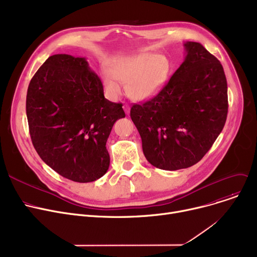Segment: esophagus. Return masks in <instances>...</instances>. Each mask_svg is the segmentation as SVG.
<instances>
[{"mask_svg": "<svg viewBox=\"0 0 257 257\" xmlns=\"http://www.w3.org/2000/svg\"><path fill=\"white\" fill-rule=\"evenodd\" d=\"M124 110H125V112L127 113V114H129L130 113V107H129V105H124Z\"/></svg>", "mask_w": 257, "mask_h": 257, "instance_id": "1", "label": "esophagus"}]
</instances>
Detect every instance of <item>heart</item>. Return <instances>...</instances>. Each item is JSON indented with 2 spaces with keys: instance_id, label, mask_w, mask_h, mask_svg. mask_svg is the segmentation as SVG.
<instances>
[{
  "instance_id": "obj_1",
  "label": "heart",
  "mask_w": 257,
  "mask_h": 257,
  "mask_svg": "<svg viewBox=\"0 0 257 257\" xmlns=\"http://www.w3.org/2000/svg\"><path fill=\"white\" fill-rule=\"evenodd\" d=\"M170 73V61L164 55L141 53L113 61L103 73V85L112 99L121 93L119 84H127L129 97L137 101L153 98L164 87Z\"/></svg>"
}]
</instances>
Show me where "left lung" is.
Listing matches in <instances>:
<instances>
[{"label":"left lung","mask_w":257,"mask_h":257,"mask_svg":"<svg viewBox=\"0 0 257 257\" xmlns=\"http://www.w3.org/2000/svg\"><path fill=\"white\" fill-rule=\"evenodd\" d=\"M155 97L131 107L130 116L149 163L176 171L196 165L224 128L227 81L221 62L199 43Z\"/></svg>","instance_id":"8db88e82"}]
</instances>
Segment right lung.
<instances>
[{
    "label": "right lung",
    "mask_w": 257,
    "mask_h": 257,
    "mask_svg": "<svg viewBox=\"0 0 257 257\" xmlns=\"http://www.w3.org/2000/svg\"><path fill=\"white\" fill-rule=\"evenodd\" d=\"M26 112L37 154L62 177L85 183L107 172L106 142L125 112L123 104L105 99L84 57L50 56L30 81Z\"/></svg>",
    "instance_id": "right-lung-1"
}]
</instances>
